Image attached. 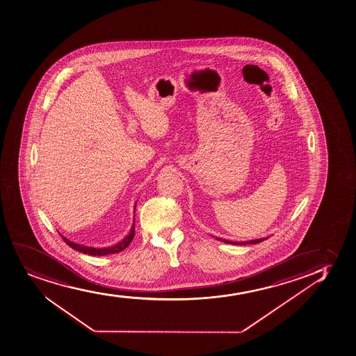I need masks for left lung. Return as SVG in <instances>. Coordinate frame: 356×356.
I'll return each instance as SVG.
<instances>
[{"instance_id":"left-lung-1","label":"left lung","mask_w":356,"mask_h":356,"mask_svg":"<svg viewBox=\"0 0 356 356\" xmlns=\"http://www.w3.org/2000/svg\"><path fill=\"white\" fill-rule=\"evenodd\" d=\"M220 241L226 242V243H230V245H255V243H259V242L264 241V238H259V240H252V241H245V242H233L228 241V240H223V238H218Z\"/></svg>"}]
</instances>
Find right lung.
<instances>
[{"label":"right lung","mask_w":356,"mask_h":356,"mask_svg":"<svg viewBox=\"0 0 356 356\" xmlns=\"http://www.w3.org/2000/svg\"><path fill=\"white\" fill-rule=\"evenodd\" d=\"M135 235V221L133 223V227H131V229H130V233L127 235L124 238H123L122 241L118 243V245H113V247H108V248H92V247H86V245H76V243H74V242L69 241L68 238H65V237H62L63 240H65V243L69 245V247H72V248L75 249L77 252H84V254H88V255H97V257H102V255H109V254H116V252H120L123 249H126L128 245H129L131 240L134 238Z\"/></svg>","instance_id":"obj_1"}]
</instances>
